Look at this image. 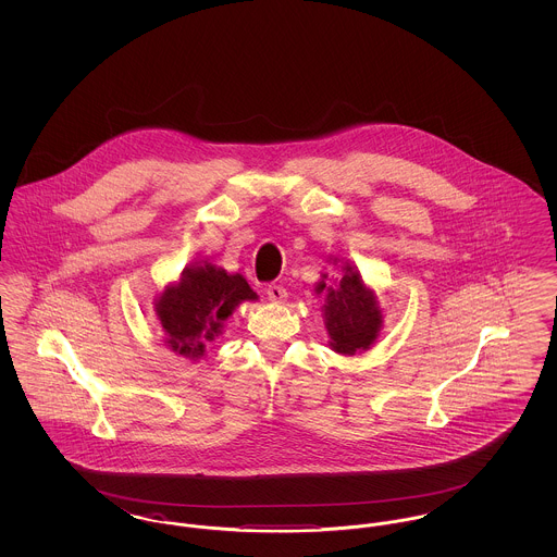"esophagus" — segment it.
<instances>
[{"label":"esophagus","instance_id":"obj_1","mask_svg":"<svg viewBox=\"0 0 557 557\" xmlns=\"http://www.w3.org/2000/svg\"><path fill=\"white\" fill-rule=\"evenodd\" d=\"M267 296H269V300H271V302H284V300L288 298V292H286L284 286L271 284V286L267 288Z\"/></svg>","mask_w":557,"mask_h":557}]
</instances>
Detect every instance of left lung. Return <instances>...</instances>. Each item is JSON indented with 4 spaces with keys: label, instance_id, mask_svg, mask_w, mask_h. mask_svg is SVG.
<instances>
[{
    "label": "left lung",
    "instance_id": "obj_1",
    "mask_svg": "<svg viewBox=\"0 0 557 557\" xmlns=\"http://www.w3.org/2000/svg\"><path fill=\"white\" fill-rule=\"evenodd\" d=\"M330 263L338 267L341 275L321 273L315 294L323 298L321 315L330 336V348L341 355H357L377 341L384 311L377 292L368 286L357 265L330 255Z\"/></svg>",
    "mask_w": 557,
    "mask_h": 557
}]
</instances>
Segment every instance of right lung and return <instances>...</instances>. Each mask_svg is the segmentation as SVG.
I'll return each mask as SVG.
<instances>
[{"label":"right lung","mask_w":557,"mask_h":557,"mask_svg":"<svg viewBox=\"0 0 557 557\" xmlns=\"http://www.w3.org/2000/svg\"><path fill=\"white\" fill-rule=\"evenodd\" d=\"M248 300L259 296L242 273H227L211 261L191 263L154 298L162 341L175 355L200 361L223 334L225 321Z\"/></svg>","instance_id":"add662e5"}]
</instances>
